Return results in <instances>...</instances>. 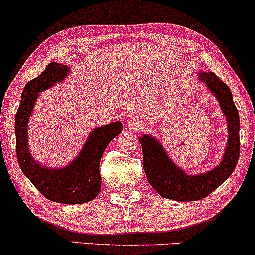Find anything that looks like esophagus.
<instances>
[{
    "label": "esophagus",
    "mask_w": 255,
    "mask_h": 255,
    "mask_svg": "<svg viewBox=\"0 0 255 255\" xmlns=\"http://www.w3.org/2000/svg\"><path fill=\"white\" fill-rule=\"evenodd\" d=\"M127 126H128L129 129H130V130L137 131V130H141V129L143 128V126H144V125H143V123H142L141 120L136 119V118H131V119L128 121Z\"/></svg>",
    "instance_id": "1"
}]
</instances>
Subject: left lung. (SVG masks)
Segmentation results:
<instances>
[{
  "instance_id": "8db88e82",
  "label": "left lung",
  "mask_w": 255,
  "mask_h": 255,
  "mask_svg": "<svg viewBox=\"0 0 255 255\" xmlns=\"http://www.w3.org/2000/svg\"><path fill=\"white\" fill-rule=\"evenodd\" d=\"M200 80L216 96L228 120L229 139L223 160L214 170L198 175H187L171 162L155 137H139L143 152V167L150 185L166 199L198 201L221 186L234 172L239 158V113L232 100L230 89L214 73H201Z\"/></svg>"
}]
</instances>
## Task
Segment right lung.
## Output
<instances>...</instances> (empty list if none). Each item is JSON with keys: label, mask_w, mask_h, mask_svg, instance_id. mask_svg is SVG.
<instances>
[{"label": "right lung", "mask_w": 255, "mask_h": 255, "mask_svg": "<svg viewBox=\"0 0 255 255\" xmlns=\"http://www.w3.org/2000/svg\"><path fill=\"white\" fill-rule=\"evenodd\" d=\"M68 73L69 67L51 62L44 73L25 85L15 118L16 152L23 173L46 199L59 203L78 204L89 202L98 195L102 185L100 159L109 143L123 130V124L117 121L95 129L80 156L69 166L51 170L35 163L27 146L28 118L39 92L62 81Z\"/></svg>", "instance_id": "add662e5"}]
</instances>
